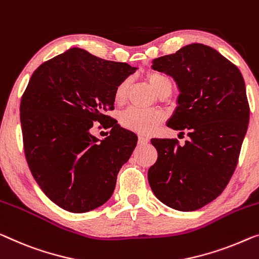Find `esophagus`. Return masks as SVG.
I'll return each mask as SVG.
<instances>
[{
  "label": "esophagus",
  "instance_id": "obj_1",
  "mask_svg": "<svg viewBox=\"0 0 259 259\" xmlns=\"http://www.w3.org/2000/svg\"><path fill=\"white\" fill-rule=\"evenodd\" d=\"M149 138L148 137H144V136H140L138 137V143H140L141 145H145V144H148L149 143Z\"/></svg>",
  "mask_w": 259,
  "mask_h": 259
}]
</instances>
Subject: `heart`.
Returning <instances> with one entry per match:
<instances>
[{"mask_svg":"<svg viewBox=\"0 0 259 259\" xmlns=\"http://www.w3.org/2000/svg\"><path fill=\"white\" fill-rule=\"evenodd\" d=\"M148 80L153 91L158 95H161L165 92H171L172 81L167 75L159 72H150L148 74ZM130 86V80L125 79L121 83H118L116 90L114 92V102L117 106L123 105L128 98V92ZM161 121L160 113L154 110H144L140 108L131 107L123 111L119 115V123L135 133L148 135L154 130Z\"/></svg>","mask_w":259,"mask_h":259,"instance_id":"obj_1","label":"heart"}]
</instances>
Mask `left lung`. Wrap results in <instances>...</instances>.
Returning a JSON list of instances; mask_svg holds the SVG:
<instances>
[{"instance_id":"8db88e82","label":"left lung","mask_w":259,"mask_h":259,"mask_svg":"<svg viewBox=\"0 0 259 259\" xmlns=\"http://www.w3.org/2000/svg\"><path fill=\"white\" fill-rule=\"evenodd\" d=\"M152 63L180 91L167 126L190 140H151L158 158L148 172L150 187L173 209H200L221 194L237 166L250 117L244 79L221 53L199 43Z\"/></svg>"}]
</instances>
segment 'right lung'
<instances>
[{
    "label": "right lung",
    "mask_w": 259,
    "mask_h": 259,
    "mask_svg": "<svg viewBox=\"0 0 259 259\" xmlns=\"http://www.w3.org/2000/svg\"><path fill=\"white\" fill-rule=\"evenodd\" d=\"M136 69L73 48L31 76L19 108L25 158L41 191L63 209L86 213L113 195L137 137L106 111L114 109L118 83ZM95 121L112 128L105 140L91 134Z\"/></svg>",
    "instance_id": "add662e5"
}]
</instances>
